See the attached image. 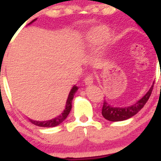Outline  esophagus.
<instances>
[{
	"mask_svg": "<svg viewBox=\"0 0 161 161\" xmlns=\"http://www.w3.org/2000/svg\"><path fill=\"white\" fill-rule=\"evenodd\" d=\"M93 77L92 75H88V76H86L84 79V82L86 85H91L93 83Z\"/></svg>",
	"mask_w": 161,
	"mask_h": 161,
	"instance_id": "34e87169",
	"label": "esophagus"
}]
</instances>
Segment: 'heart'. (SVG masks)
Here are the masks:
<instances>
[{
  "label": "heart",
  "instance_id": "b5f03b06",
  "mask_svg": "<svg viewBox=\"0 0 161 161\" xmlns=\"http://www.w3.org/2000/svg\"><path fill=\"white\" fill-rule=\"evenodd\" d=\"M109 36V32L104 26H98L93 28L86 34V41L89 46H95L107 40Z\"/></svg>",
  "mask_w": 161,
  "mask_h": 161
}]
</instances>
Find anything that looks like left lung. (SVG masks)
Returning a JSON list of instances; mask_svg holds the SVG:
<instances>
[{
    "label": "left lung",
    "mask_w": 161,
    "mask_h": 161,
    "mask_svg": "<svg viewBox=\"0 0 161 161\" xmlns=\"http://www.w3.org/2000/svg\"><path fill=\"white\" fill-rule=\"evenodd\" d=\"M153 85H154V83H153ZM153 85L152 86L150 90L148 91L147 93L142 99H140L139 101H137L135 104L131 106L125 108L112 107L110 104H108L107 102L104 100V103H103V108H102L103 117L108 121H121L135 116L138 112L140 111L143 108V106L145 105L149 97L151 96L152 89H153Z\"/></svg>",
    "instance_id": "8db88e82"
}]
</instances>
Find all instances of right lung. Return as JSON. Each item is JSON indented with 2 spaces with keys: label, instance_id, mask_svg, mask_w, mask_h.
<instances>
[{
  "label": "right lung",
  "instance_id": "obj_1",
  "mask_svg": "<svg viewBox=\"0 0 161 161\" xmlns=\"http://www.w3.org/2000/svg\"><path fill=\"white\" fill-rule=\"evenodd\" d=\"M36 20V19H34V20H32L29 24H31V22H33ZM77 90H78V86H73V88L71 89L70 92H69L68 99H67L66 105H65V110H64L63 113H62L61 115L57 117L56 118H54V119L50 120V121H33V120H30L31 122L33 123L34 125H37V126H40V127H54L60 125V124H61V123L62 122L65 118H66L67 116L69 115V112H70L71 110V108H72V100H73V98H74V95H75V92H77Z\"/></svg>",
  "mask_w": 161,
  "mask_h": 161
}]
</instances>
